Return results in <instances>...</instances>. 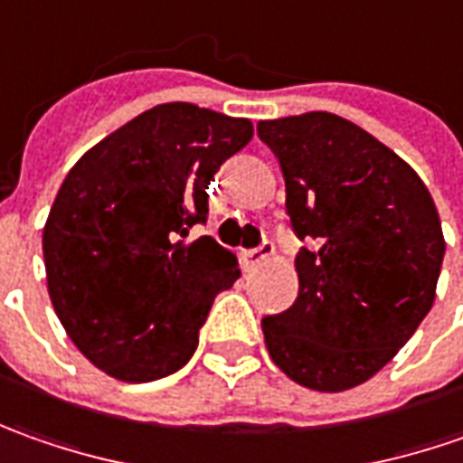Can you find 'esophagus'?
<instances>
[{"label":"esophagus","instance_id":"esophagus-1","mask_svg":"<svg viewBox=\"0 0 463 463\" xmlns=\"http://www.w3.org/2000/svg\"><path fill=\"white\" fill-rule=\"evenodd\" d=\"M274 256V246L269 241H263L261 246L253 248V250H243V259H246L248 266H259V263L269 261Z\"/></svg>","mask_w":463,"mask_h":463}]
</instances>
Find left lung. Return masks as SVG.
<instances>
[{
  "mask_svg": "<svg viewBox=\"0 0 463 463\" xmlns=\"http://www.w3.org/2000/svg\"><path fill=\"white\" fill-rule=\"evenodd\" d=\"M279 158L299 295L263 317L271 361L317 392L364 384L433 307L446 241L428 186L384 143L330 112L259 122Z\"/></svg>",
  "mask_w": 463,
  "mask_h": 463,
  "instance_id": "obj_1",
  "label": "left lung"
}]
</instances>
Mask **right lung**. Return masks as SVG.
I'll use <instances>...</instances> for the list:
<instances>
[{
	"instance_id": "obj_1",
	"label": "right lung",
	"mask_w": 463,
	"mask_h": 463,
	"mask_svg": "<svg viewBox=\"0 0 463 463\" xmlns=\"http://www.w3.org/2000/svg\"><path fill=\"white\" fill-rule=\"evenodd\" d=\"M253 137L246 118L158 104L89 148L43 228L48 295L73 345L104 374L153 382L179 372L222 289L241 277L210 235L207 184Z\"/></svg>"
}]
</instances>
